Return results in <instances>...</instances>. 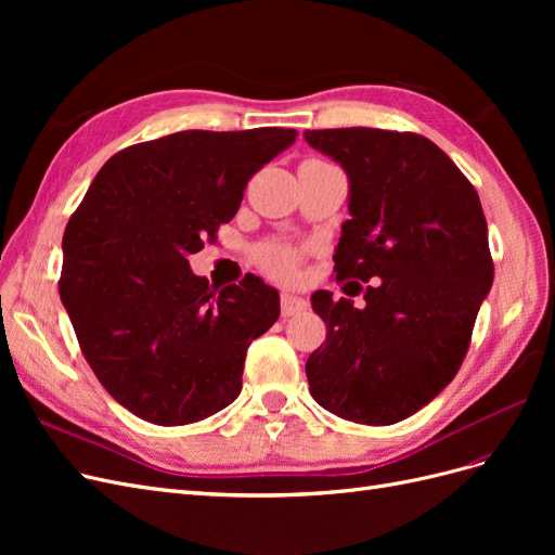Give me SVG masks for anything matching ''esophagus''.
I'll return each instance as SVG.
<instances>
[{"mask_svg":"<svg viewBox=\"0 0 555 555\" xmlns=\"http://www.w3.org/2000/svg\"><path fill=\"white\" fill-rule=\"evenodd\" d=\"M280 308H282V317H294V314L304 312L308 308V300L296 296V294H282L280 296Z\"/></svg>","mask_w":555,"mask_h":555,"instance_id":"esophagus-1","label":"esophagus"}]
</instances>
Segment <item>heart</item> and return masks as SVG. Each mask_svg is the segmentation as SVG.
<instances>
[{
  "mask_svg": "<svg viewBox=\"0 0 555 555\" xmlns=\"http://www.w3.org/2000/svg\"><path fill=\"white\" fill-rule=\"evenodd\" d=\"M257 261L268 275L275 280H292L298 271L300 261H304V249L294 247L289 243L268 241L257 247Z\"/></svg>",
  "mask_w": 555,
  "mask_h": 555,
  "instance_id": "obj_1",
  "label": "heart"
}]
</instances>
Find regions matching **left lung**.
<instances>
[{"label":"left lung","mask_w":555,"mask_h":555,"mask_svg":"<svg viewBox=\"0 0 555 555\" xmlns=\"http://www.w3.org/2000/svg\"><path fill=\"white\" fill-rule=\"evenodd\" d=\"M306 141L349 176L335 280H373L361 308L312 294L326 343L306 363L310 393L349 422L389 426L428 405L467 354L493 284L481 201L422 133L308 129Z\"/></svg>","instance_id":"left-lung-1"}]
</instances>
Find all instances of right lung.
<instances>
[{
  "label": "right lung",
  "instance_id": "1",
  "mask_svg": "<svg viewBox=\"0 0 555 555\" xmlns=\"http://www.w3.org/2000/svg\"><path fill=\"white\" fill-rule=\"evenodd\" d=\"M294 141V129L261 127L129 145L69 217L60 298L92 373L131 414L184 426L241 393L247 347L280 317L278 292L249 273L215 292L188 257Z\"/></svg>",
  "mask_w": 555,
  "mask_h": 555
}]
</instances>
